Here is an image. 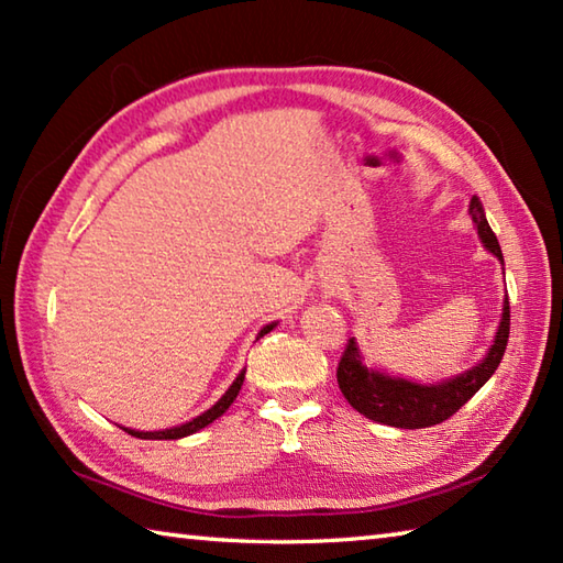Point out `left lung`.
Listing matches in <instances>:
<instances>
[{
  "label": "left lung",
  "instance_id": "1",
  "mask_svg": "<svg viewBox=\"0 0 563 563\" xmlns=\"http://www.w3.org/2000/svg\"><path fill=\"white\" fill-rule=\"evenodd\" d=\"M470 216L484 247L504 263L497 235H494L489 228L482 201L476 196L470 203ZM507 340L509 298H504L499 330L479 365H474L462 375L444 379V383L419 385L409 383L405 377H393L379 373V369L362 365L357 342L355 338H350L338 365L340 393L345 395L347 402L355 407L360 415H365L367 419H373V422L379 424L399 427V430H422V427L440 424L444 419H450L456 409L470 402V399L484 387V383L494 375V369L499 367V362L504 357V350H507Z\"/></svg>",
  "mask_w": 563,
  "mask_h": 563
}]
</instances>
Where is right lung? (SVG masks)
<instances>
[{
    "label": "right lung",
    "mask_w": 563,
    "mask_h": 563,
    "mask_svg": "<svg viewBox=\"0 0 563 563\" xmlns=\"http://www.w3.org/2000/svg\"><path fill=\"white\" fill-rule=\"evenodd\" d=\"M273 328H275V322H271V325H265V328L258 332V338L268 335V332H271ZM243 379H245V369L233 379V385L228 387V393H225L221 399H218V402H216L211 409H206L203 415L194 417V419H190V422H186V424L170 427V430H158V432H139V430H129V427H123V432H129L131 437H139V440H180V437L194 434V432L203 430V427L211 424L213 419L221 417V415L225 412V409L233 405V399L238 397V393H241V387H243Z\"/></svg>",
    "instance_id": "obj_1"
}]
</instances>
